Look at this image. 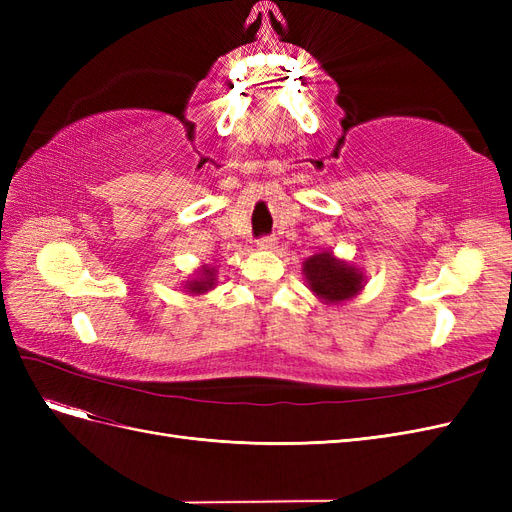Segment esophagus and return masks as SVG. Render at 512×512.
Masks as SVG:
<instances>
[{
    "label": "esophagus",
    "mask_w": 512,
    "mask_h": 512,
    "mask_svg": "<svg viewBox=\"0 0 512 512\" xmlns=\"http://www.w3.org/2000/svg\"><path fill=\"white\" fill-rule=\"evenodd\" d=\"M256 245H258V250H262V252H273L277 247V239L275 237H260Z\"/></svg>",
    "instance_id": "obj_1"
}]
</instances>
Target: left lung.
I'll return each mask as SVG.
<instances>
[{
    "instance_id": "8db88e82",
    "label": "left lung",
    "mask_w": 512,
    "mask_h": 512,
    "mask_svg": "<svg viewBox=\"0 0 512 512\" xmlns=\"http://www.w3.org/2000/svg\"><path fill=\"white\" fill-rule=\"evenodd\" d=\"M305 282L316 297L327 305L346 303L363 290L365 277L361 269L346 260L335 258L331 252H320L303 262Z\"/></svg>"
}]
</instances>
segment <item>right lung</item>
<instances>
[{
	"instance_id": "obj_1",
	"label": "right lung",
	"mask_w": 512,
	"mask_h": 512,
	"mask_svg": "<svg viewBox=\"0 0 512 512\" xmlns=\"http://www.w3.org/2000/svg\"><path fill=\"white\" fill-rule=\"evenodd\" d=\"M215 282H218V277H215V271L211 267L203 265V267L198 269L194 280H190L188 284H185V288H188V292H192V294H205V292H209L215 286Z\"/></svg>"
}]
</instances>
